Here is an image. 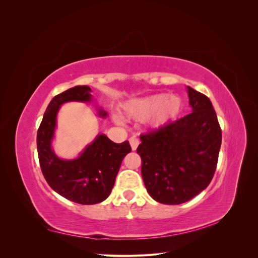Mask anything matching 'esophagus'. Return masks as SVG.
Segmentation results:
<instances>
[{
	"label": "esophagus",
	"instance_id": "esophagus-1",
	"mask_svg": "<svg viewBox=\"0 0 258 258\" xmlns=\"http://www.w3.org/2000/svg\"><path fill=\"white\" fill-rule=\"evenodd\" d=\"M129 142H130L132 151H136L138 145H139V139H138L137 137H131V138L129 139Z\"/></svg>",
	"mask_w": 258,
	"mask_h": 258
}]
</instances>
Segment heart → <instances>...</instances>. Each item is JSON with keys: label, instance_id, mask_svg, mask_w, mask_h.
Instances as JSON below:
<instances>
[{"label": "heart", "instance_id": "obj_1", "mask_svg": "<svg viewBox=\"0 0 258 258\" xmlns=\"http://www.w3.org/2000/svg\"><path fill=\"white\" fill-rule=\"evenodd\" d=\"M182 107L181 97L158 93L127 101L122 106V112L129 119L144 121L152 118L154 126L160 127L175 118Z\"/></svg>", "mask_w": 258, "mask_h": 258}]
</instances>
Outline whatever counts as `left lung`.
Here are the masks:
<instances>
[{
    "instance_id": "obj_1",
    "label": "left lung",
    "mask_w": 258,
    "mask_h": 258,
    "mask_svg": "<svg viewBox=\"0 0 258 258\" xmlns=\"http://www.w3.org/2000/svg\"><path fill=\"white\" fill-rule=\"evenodd\" d=\"M191 113L140 137L141 173L150 196L163 205L192 199L212 181L222 130L210 99L187 87Z\"/></svg>"
}]
</instances>
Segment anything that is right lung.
Returning a JSON list of instances; mask_svg holds the SVG:
<instances>
[{
  "instance_id": "add662e5",
  "label": "right lung",
  "mask_w": 258,
  "mask_h": 258,
  "mask_svg": "<svg viewBox=\"0 0 258 258\" xmlns=\"http://www.w3.org/2000/svg\"><path fill=\"white\" fill-rule=\"evenodd\" d=\"M88 86H75L53 97L37 130V154L43 175L51 188L60 196L80 205H95L105 200L112 191L122 159L131 147L128 141L114 143L105 135H98L75 159H62L54 154L51 142L60 106L77 101L90 102ZM98 114L107 113L99 108Z\"/></svg>"
}]
</instances>
